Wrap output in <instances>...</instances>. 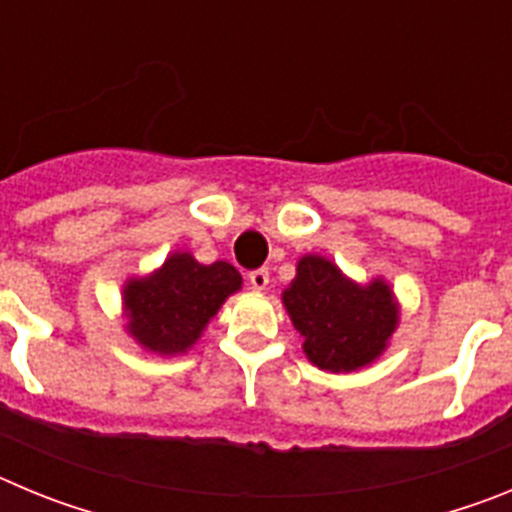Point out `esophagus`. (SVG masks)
<instances>
[{
	"label": "esophagus",
	"instance_id": "34e87169",
	"mask_svg": "<svg viewBox=\"0 0 512 512\" xmlns=\"http://www.w3.org/2000/svg\"><path fill=\"white\" fill-rule=\"evenodd\" d=\"M248 282H251L253 289H266L269 287V269L266 266H261V269H253L251 274H248Z\"/></svg>",
	"mask_w": 512,
	"mask_h": 512
}]
</instances>
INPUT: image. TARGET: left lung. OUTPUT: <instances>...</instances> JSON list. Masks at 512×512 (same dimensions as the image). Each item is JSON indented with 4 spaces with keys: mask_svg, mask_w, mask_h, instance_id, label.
Listing matches in <instances>:
<instances>
[{
    "mask_svg": "<svg viewBox=\"0 0 512 512\" xmlns=\"http://www.w3.org/2000/svg\"><path fill=\"white\" fill-rule=\"evenodd\" d=\"M284 307L305 336L307 359L325 372H354L372 364L397 328V302L384 282L361 287L323 256H302Z\"/></svg>",
    "mask_w": 512,
    "mask_h": 512,
    "instance_id": "1",
    "label": "left lung"
}]
</instances>
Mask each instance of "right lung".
Instances as JSON below:
<instances>
[{
  "instance_id": "1",
  "label": "right lung",
  "mask_w": 512,
  "mask_h": 512,
  "mask_svg": "<svg viewBox=\"0 0 512 512\" xmlns=\"http://www.w3.org/2000/svg\"><path fill=\"white\" fill-rule=\"evenodd\" d=\"M241 282L228 261L205 266L192 253H171L151 277L125 284L130 333L156 354H184Z\"/></svg>"
}]
</instances>
